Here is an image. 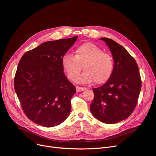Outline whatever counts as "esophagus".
Segmentation results:
<instances>
[{"instance_id": "34e87169", "label": "esophagus", "mask_w": 156, "mask_h": 156, "mask_svg": "<svg viewBox=\"0 0 156 156\" xmlns=\"http://www.w3.org/2000/svg\"><path fill=\"white\" fill-rule=\"evenodd\" d=\"M76 89L77 91H82L85 90L87 88L84 87H76Z\"/></svg>"}]
</instances>
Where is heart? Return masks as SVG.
I'll use <instances>...</instances> for the list:
<instances>
[{"label":"heart","instance_id":"obj_1","mask_svg":"<svg viewBox=\"0 0 156 156\" xmlns=\"http://www.w3.org/2000/svg\"><path fill=\"white\" fill-rule=\"evenodd\" d=\"M68 78L75 80L83 65L85 72L76 81L80 83L103 84L111 77L114 63L112 56L94 44L86 43L78 47L75 55L66 54L62 60Z\"/></svg>","mask_w":156,"mask_h":156}]
</instances>
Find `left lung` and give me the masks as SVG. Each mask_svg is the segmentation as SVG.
<instances>
[{"label":"left lung","mask_w":156,"mask_h":156,"mask_svg":"<svg viewBox=\"0 0 156 156\" xmlns=\"http://www.w3.org/2000/svg\"><path fill=\"white\" fill-rule=\"evenodd\" d=\"M100 39L109 48L115 63L112 75L106 83L93 89L94 96L90 111L100 121L115 124L132 114L142 83L137 64L128 51L112 39Z\"/></svg>","instance_id":"8db88e82"}]
</instances>
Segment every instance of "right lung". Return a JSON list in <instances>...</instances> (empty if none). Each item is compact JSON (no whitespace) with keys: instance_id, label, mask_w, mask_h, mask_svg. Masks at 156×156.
<instances>
[{"instance_id":"1","label":"right lung","mask_w":156,"mask_h":156,"mask_svg":"<svg viewBox=\"0 0 156 156\" xmlns=\"http://www.w3.org/2000/svg\"><path fill=\"white\" fill-rule=\"evenodd\" d=\"M77 38L44 42L19 61L14 88L25 115L38 125L57 126L69 115L76 88L65 75L62 60Z\"/></svg>"}]
</instances>
